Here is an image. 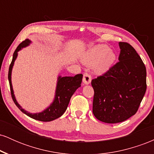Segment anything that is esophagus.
<instances>
[{"mask_svg":"<svg viewBox=\"0 0 154 154\" xmlns=\"http://www.w3.org/2000/svg\"><path fill=\"white\" fill-rule=\"evenodd\" d=\"M91 82V76L90 74H88V72L84 73L83 75V82L85 85H89Z\"/></svg>","mask_w":154,"mask_h":154,"instance_id":"1","label":"esophagus"}]
</instances>
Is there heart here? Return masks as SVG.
Instances as JSON below:
<instances>
[{"instance_id":"1","label":"heart","mask_w":154,"mask_h":154,"mask_svg":"<svg viewBox=\"0 0 154 154\" xmlns=\"http://www.w3.org/2000/svg\"><path fill=\"white\" fill-rule=\"evenodd\" d=\"M116 55L106 45H98L89 49L82 57V61L88 66H93L96 73L103 74L112 66Z\"/></svg>"}]
</instances>
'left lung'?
<instances>
[{
    "label": "left lung",
    "mask_w": 154,
    "mask_h": 154,
    "mask_svg": "<svg viewBox=\"0 0 154 154\" xmlns=\"http://www.w3.org/2000/svg\"><path fill=\"white\" fill-rule=\"evenodd\" d=\"M119 62L91 81L93 113L100 121L114 124L137 112L146 91V69L133 47L119 42Z\"/></svg>",
    "instance_id": "1"
}]
</instances>
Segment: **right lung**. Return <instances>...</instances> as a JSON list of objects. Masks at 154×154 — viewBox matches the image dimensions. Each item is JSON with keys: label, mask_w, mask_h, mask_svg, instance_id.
Segmentation results:
<instances>
[{"label": "right lung", "mask_w": 154, "mask_h": 154, "mask_svg": "<svg viewBox=\"0 0 154 154\" xmlns=\"http://www.w3.org/2000/svg\"><path fill=\"white\" fill-rule=\"evenodd\" d=\"M30 43V40L29 39H26L22 43L19 44V46L17 48L14 53L13 59H12V61L10 64L9 69H8V76L12 99H13L16 106L24 114H25L29 117L38 120V121L51 122L62 116L63 113L66 111L72 95L75 93L76 90L81 86L83 75L82 74H79V75L74 76V77H61V76H59L54 101L47 109H45L42 112L32 114V113H29L23 109L22 106L18 103L14 96V94L13 87H12L11 84V72L15 60L18 56L19 51L23 48L28 46Z\"/></svg>", "instance_id": "obj_1"}]
</instances>
